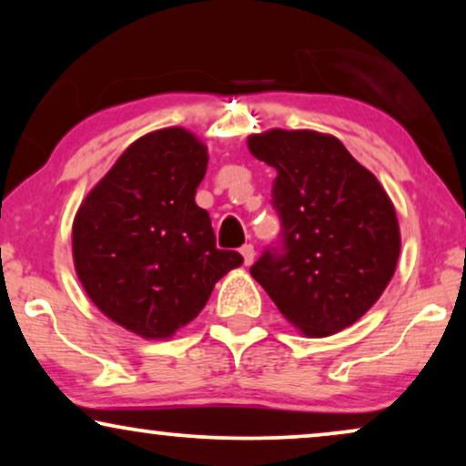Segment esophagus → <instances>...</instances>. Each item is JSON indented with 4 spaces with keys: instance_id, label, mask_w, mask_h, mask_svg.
<instances>
[{
    "instance_id": "34e87169",
    "label": "esophagus",
    "mask_w": 466,
    "mask_h": 466,
    "mask_svg": "<svg viewBox=\"0 0 466 466\" xmlns=\"http://www.w3.org/2000/svg\"><path fill=\"white\" fill-rule=\"evenodd\" d=\"M239 252H241V257H244V263H246V265H252L254 257H257V252H254V246H252V244L241 246Z\"/></svg>"
}]
</instances>
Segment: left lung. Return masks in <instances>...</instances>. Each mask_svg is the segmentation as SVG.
<instances>
[{"instance_id": "obj_1", "label": "left lung", "mask_w": 466, "mask_h": 466, "mask_svg": "<svg viewBox=\"0 0 466 466\" xmlns=\"http://www.w3.org/2000/svg\"><path fill=\"white\" fill-rule=\"evenodd\" d=\"M278 171L271 206L279 239L250 267L286 320L308 337L354 324L390 282L400 252L397 212L339 139L271 129L248 137Z\"/></svg>"}]
</instances>
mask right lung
<instances>
[{
    "label": "right lung",
    "mask_w": 466,
    "mask_h": 466,
    "mask_svg": "<svg viewBox=\"0 0 466 466\" xmlns=\"http://www.w3.org/2000/svg\"><path fill=\"white\" fill-rule=\"evenodd\" d=\"M208 148L182 127L127 148L76 214L74 265L91 301L144 339H167L206 308L214 284L244 263L218 250L195 203Z\"/></svg>",
    "instance_id": "add662e5"
}]
</instances>
